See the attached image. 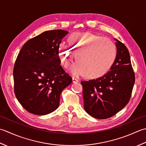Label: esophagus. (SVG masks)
Returning <instances> with one entry per match:
<instances>
[{"label": "esophagus", "instance_id": "1", "mask_svg": "<svg viewBox=\"0 0 146 146\" xmlns=\"http://www.w3.org/2000/svg\"><path fill=\"white\" fill-rule=\"evenodd\" d=\"M79 81V80H77V79H76L75 78H72V82L73 83H77Z\"/></svg>", "mask_w": 146, "mask_h": 146}]
</instances>
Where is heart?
Instances as JSON below:
<instances>
[{"label": "heart", "mask_w": 146, "mask_h": 146, "mask_svg": "<svg viewBox=\"0 0 146 146\" xmlns=\"http://www.w3.org/2000/svg\"><path fill=\"white\" fill-rule=\"evenodd\" d=\"M69 46L62 42L58 46L61 65L69 67L75 55L77 61L70 69L74 76H84L97 79L111 69L117 56V48L111 40L88 33H76L69 38Z\"/></svg>", "instance_id": "heart-1"}]
</instances>
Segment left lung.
Instances as JSON below:
<instances>
[{
    "mask_svg": "<svg viewBox=\"0 0 146 146\" xmlns=\"http://www.w3.org/2000/svg\"><path fill=\"white\" fill-rule=\"evenodd\" d=\"M116 40L117 56L105 76L82 81L85 111L98 119L111 117L129 103L135 82V74L129 52L123 43Z\"/></svg>",
    "mask_w": 146,
    "mask_h": 146,
    "instance_id": "8db88e82",
    "label": "left lung"
}]
</instances>
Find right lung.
Instances as JSON below:
<instances>
[{"label":"right lung","mask_w":146,"mask_h":146,"mask_svg":"<svg viewBox=\"0 0 146 146\" xmlns=\"http://www.w3.org/2000/svg\"><path fill=\"white\" fill-rule=\"evenodd\" d=\"M69 32L46 31L28 40L15 62L14 93L26 110L44 115L55 111L62 91L72 79L60 66L58 46Z\"/></svg>","instance_id":"1"}]
</instances>
